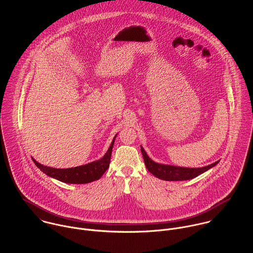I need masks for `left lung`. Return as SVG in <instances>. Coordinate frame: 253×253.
<instances>
[{
	"instance_id": "obj_1",
	"label": "left lung",
	"mask_w": 253,
	"mask_h": 253,
	"mask_svg": "<svg viewBox=\"0 0 253 253\" xmlns=\"http://www.w3.org/2000/svg\"><path fill=\"white\" fill-rule=\"evenodd\" d=\"M141 153L144 159L145 165L147 169L156 177L167 181H182L189 180L199 176L205 171L209 170L212 167L216 166L218 162H215L210 166L200 168V169H187L169 165H161L153 162L148 155L146 154L144 149L141 147Z\"/></svg>"
}]
</instances>
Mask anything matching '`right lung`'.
Instances as JSON below:
<instances>
[{
	"mask_svg": "<svg viewBox=\"0 0 253 253\" xmlns=\"http://www.w3.org/2000/svg\"><path fill=\"white\" fill-rule=\"evenodd\" d=\"M114 142H115V138L113 139L112 143L110 145L107 153L101 160H98L96 162H92L90 164L81 166V167L59 169L44 167L39 164L34 159H33V162L43 173L57 180L62 181L65 183H71V184L89 183L92 181L98 180L102 176V174L108 169Z\"/></svg>",
	"mask_w": 253,
	"mask_h": 253,
	"instance_id": "add662e5",
	"label": "right lung"
}]
</instances>
